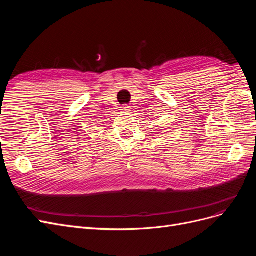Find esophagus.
Listing matches in <instances>:
<instances>
[{
  "instance_id": "esophagus-1",
  "label": "esophagus",
  "mask_w": 256,
  "mask_h": 256,
  "mask_svg": "<svg viewBox=\"0 0 256 256\" xmlns=\"http://www.w3.org/2000/svg\"><path fill=\"white\" fill-rule=\"evenodd\" d=\"M129 108H130L129 106H124L122 108V111H124V112H129V110H130Z\"/></svg>"
}]
</instances>
